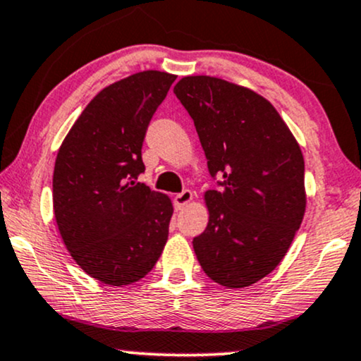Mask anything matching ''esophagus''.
Wrapping results in <instances>:
<instances>
[{"label":"esophagus","instance_id":"1","mask_svg":"<svg viewBox=\"0 0 361 361\" xmlns=\"http://www.w3.org/2000/svg\"><path fill=\"white\" fill-rule=\"evenodd\" d=\"M191 200H193V193H191L190 190H183L181 193H178L175 198H173V202H175L176 209H181V208H185L186 204L191 202Z\"/></svg>","mask_w":361,"mask_h":361}]
</instances>
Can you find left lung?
<instances>
[{"label": "left lung", "instance_id": "1", "mask_svg": "<svg viewBox=\"0 0 361 361\" xmlns=\"http://www.w3.org/2000/svg\"><path fill=\"white\" fill-rule=\"evenodd\" d=\"M175 94L190 113L212 176L208 226L193 238L203 271L226 288H245L275 270L307 208L298 141L275 106L245 86L185 76Z\"/></svg>", "mask_w": 361, "mask_h": 361}]
</instances>
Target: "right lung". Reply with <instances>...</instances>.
Masks as SVG:
<instances>
[{"label": "right lung", "instance_id": "obj_1", "mask_svg": "<svg viewBox=\"0 0 361 361\" xmlns=\"http://www.w3.org/2000/svg\"><path fill=\"white\" fill-rule=\"evenodd\" d=\"M176 76L140 71L88 103L58 149L53 209L63 243L86 275L109 286L147 276L168 240L170 196L136 178L145 133Z\"/></svg>", "mask_w": 361, "mask_h": 361}]
</instances>
